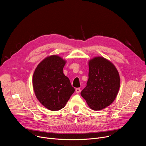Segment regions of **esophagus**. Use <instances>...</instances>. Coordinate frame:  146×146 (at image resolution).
<instances>
[{"instance_id":"34e87169","label":"esophagus","mask_w":146,"mask_h":146,"mask_svg":"<svg viewBox=\"0 0 146 146\" xmlns=\"http://www.w3.org/2000/svg\"><path fill=\"white\" fill-rule=\"evenodd\" d=\"M80 89L79 88H77L76 89V92L77 93V94H79L80 93Z\"/></svg>"}]
</instances>
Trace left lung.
I'll list each match as a JSON object with an SVG mask.
<instances>
[{
	"label": "left lung",
	"instance_id": "8db88e82",
	"mask_svg": "<svg viewBox=\"0 0 146 146\" xmlns=\"http://www.w3.org/2000/svg\"><path fill=\"white\" fill-rule=\"evenodd\" d=\"M87 86L81 92L88 106L94 110H102L115 100L120 87L119 73L111 62L102 56L89 60Z\"/></svg>",
	"mask_w": 146,
	"mask_h": 146
}]
</instances>
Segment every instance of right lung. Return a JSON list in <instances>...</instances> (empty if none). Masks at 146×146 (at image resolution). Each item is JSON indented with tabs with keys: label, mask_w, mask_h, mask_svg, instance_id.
<instances>
[{
	"label": "right lung",
	"mask_w": 146,
	"mask_h": 146,
	"mask_svg": "<svg viewBox=\"0 0 146 146\" xmlns=\"http://www.w3.org/2000/svg\"><path fill=\"white\" fill-rule=\"evenodd\" d=\"M66 60L58 55L46 57L36 67L32 78L35 95L41 105L51 111L64 108L74 92L63 73Z\"/></svg>",
	"instance_id": "right-lung-1"
}]
</instances>
